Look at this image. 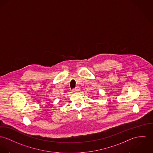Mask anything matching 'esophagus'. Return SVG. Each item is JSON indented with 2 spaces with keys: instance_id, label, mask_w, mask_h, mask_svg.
I'll return each mask as SVG.
<instances>
[{
  "instance_id": "obj_1",
  "label": "esophagus",
  "mask_w": 153,
  "mask_h": 153,
  "mask_svg": "<svg viewBox=\"0 0 153 153\" xmlns=\"http://www.w3.org/2000/svg\"><path fill=\"white\" fill-rule=\"evenodd\" d=\"M80 91V87H76L74 88L73 89V92H78Z\"/></svg>"
}]
</instances>
